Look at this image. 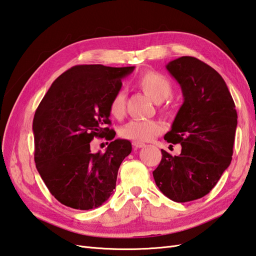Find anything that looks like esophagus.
I'll use <instances>...</instances> for the list:
<instances>
[{
	"label": "esophagus",
	"instance_id": "obj_1",
	"mask_svg": "<svg viewBox=\"0 0 256 256\" xmlns=\"http://www.w3.org/2000/svg\"><path fill=\"white\" fill-rule=\"evenodd\" d=\"M133 146L134 148H145V144L144 143H140V142H133Z\"/></svg>",
	"mask_w": 256,
	"mask_h": 256
}]
</instances>
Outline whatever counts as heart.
I'll use <instances>...</instances> for the list:
<instances>
[{
    "label": "heart",
    "mask_w": 256,
    "mask_h": 256,
    "mask_svg": "<svg viewBox=\"0 0 256 256\" xmlns=\"http://www.w3.org/2000/svg\"><path fill=\"white\" fill-rule=\"evenodd\" d=\"M138 86L155 102L167 100L172 94V84L165 74L146 72L138 78ZM126 111V94L123 90L114 94L108 103V112L116 118L124 116ZM164 131V125L155 120H132L120 130V135L133 142H148Z\"/></svg>",
    "instance_id": "obj_1"
}]
</instances>
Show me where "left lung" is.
I'll use <instances>...</instances> for the list:
<instances>
[{
	"mask_svg": "<svg viewBox=\"0 0 256 256\" xmlns=\"http://www.w3.org/2000/svg\"><path fill=\"white\" fill-rule=\"evenodd\" d=\"M166 68L180 84L184 103L164 138L180 143L182 153L162 150L153 176L166 197L187 202L208 194L229 167L238 114L224 80L209 64L184 56Z\"/></svg>",
	"mask_w": 256,
	"mask_h": 256,
	"instance_id": "8db88e82",
	"label": "left lung"
}]
</instances>
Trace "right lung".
I'll return each instance as SVG.
<instances>
[{"instance_id":"right-lung-1","label":"right lung","mask_w":256,"mask_h":256,"mask_svg":"<svg viewBox=\"0 0 256 256\" xmlns=\"http://www.w3.org/2000/svg\"><path fill=\"white\" fill-rule=\"evenodd\" d=\"M134 67L78 64L54 81L32 120L35 164L50 194L74 209L100 206L116 188L118 170L130 155L128 140H113L108 103ZM112 142L94 154L90 142Z\"/></svg>"}]
</instances>
